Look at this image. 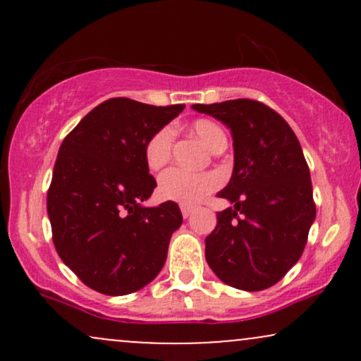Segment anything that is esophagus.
<instances>
[{
  "mask_svg": "<svg viewBox=\"0 0 361 361\" xmlns=\"http://www.w3.org/2000/svg\"><path fill=\"white\" fill-rule=\"evenodd\" d=\"M193 212V207H188V205H181V215H183L185 219H188L190 215Z\"/></svg>",
  "mask_w": 361,
  "mask_h": 361,
  "instance_id": "obj_1",
  "label": "esophagus"
}]
</instances>
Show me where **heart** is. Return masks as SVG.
Instances as JSON below:
<instances>
[{
	"label": "heart",
	"instance_id": "heart-1",
	"mask_svg": "<svg viewBox=\"0 0 361 361\" xmlns=\"http://www.w3.org/2000/svg\"><path fill=\"white\" fill-rule=\"evenodd\" d=\"M192 132L210 151L227 142L222 127L207 118H198L192 123ZM175 132L171 127H163L147 139L144 146V159L149 169L157 171L168 164L171 157ZM219 185V178L214 173H193L181 168H171L164 171L157 181V193L169 202L183 205H193L200 202Z\"/></svg>",
	"mask_w": 361,
	"mask_h": 361
}]
</instances>
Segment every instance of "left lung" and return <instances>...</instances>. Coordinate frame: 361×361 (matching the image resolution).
<instances>
[{"instance_id": "obj_1", "label": "left lung", "mask_w": 361, "mask_h": 361, "mask_svg": "<svg viewBox=\"0 0 361 361\" xmlns=\"http://www.w3.org/2000/svg\"><path fill=\"white\" fill-rule=\"evenodd\" d=\"M192 109L229 128L234 147L233 176L217 193L231 207L207 235V263L234 288L271 287L300 259L316 219L299 139L275 110L247 98Z\"/></svg>"}]
</instances>
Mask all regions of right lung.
Instances as JSON below:
<instances>
[{"label":"right lung","mask_w":361,"mask_h":361,"mask_svg":"<svg viewBox=\"0 0 361 361\" xmlns=\"http://www.w3.org/2000/svg\"><path fill=\"white\" fill-rule=\"evenodd\" d=\"M185 105L111 98L62 140L47 193L57 255L82 283L105 295L137 292L164 267L180 207H146L156 188L144 146Z\"/></svg>","instance_id":"1"}]
</instances>
